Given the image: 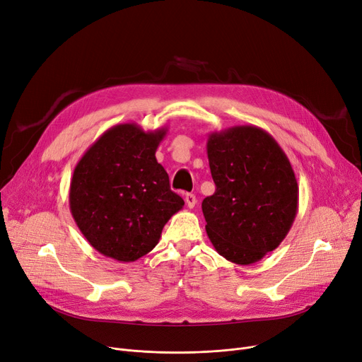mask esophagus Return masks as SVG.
Instances as JSON below:
<instances>
[{"mask_svg": "<svg viewBox=\"0 0 362 362\" xmlns=\"http://www.w3.org/2000/svg\"><path fill=\"white\" fill-rule=\"evenodd\" d=\"M185 202H186V205H187L189 208H194L195 204H197V197H195L194 194H186Z\"/></svg>", "mask_w": 362, "mask_h": 362, "instance_id": "1", "label": "esophagus"}]
</instances>
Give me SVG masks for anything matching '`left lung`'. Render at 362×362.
Returning <instances> with one entry per match:
<instances>
[{
	"mask_svg": "<svg viewBox=\"0 0 362 362\" xmlns=\"http://www.w3.org/2000/svg\"><path fill=\"white\" fill-rule=\"evenodd\" d=\"M206 156L216 183L202 201L206 235L227 261L258 262L295 221L299 187L292 164L270 133L251 124L211 132Z\"/></svg>",
	"mask_w": 362,
	"mask_h": 362,
	"instance_id": "8db88e82",
	"label": "left lung"
}]
</instances>
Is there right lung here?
Instances as JSON below:
<instances>
[{"mask_svg": "<svg viewBox=\"0 0 362 362\" xmlns=\"http://www.w3.org/2000/svg\"><path fill=\"white\" fill-rule=\"evenodd\" d=\"M165 133L167 127L145 132L136 123L112 126L74 167L70 211L89 245L104 257L133 262L146 255L185 205L156 158Z\"/></svg>", "mask_w": 362, "mask_h": 362, "instance_id": "right-lung-1", "label": "right lung"}]
</instances>
